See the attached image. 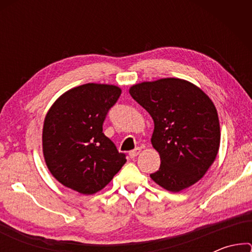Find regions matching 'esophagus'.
I'll return each instance as SVG.
<instances>
[{
  "label": "esophagus",
  "mask_w": 252,
  "mask_h": 252,
  "mask_svg": "<svg viewBox=\"0 0 252 252\" xmlns=\"http://www.w3.org/2000/svg\"><path fill=\"white\" fill-rule=\"evenodd\" d=\"M140 152H141V149L136 148V149H134V150H132V151L129 152V156H130L131 159H133V158H135L136 156H138Z\"/></svg>",
  "instance_id": "34e87169"
}]
</instances>
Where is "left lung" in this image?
Returning a JSON list of instances; mask_svg holds the SVG:
<instances>
[{
	"label": "left lung",
	"instance_id": "left-lung-1",
	"mask_svg": "<svg viewBox=\"0 0 252 252\" xmlns=\"http://www.w3.org/2000/svg\"><path fill=\"white\" fill-rule=\"evenodd\" d=\"M130 94L155 122L151 138L161 164L150 177L179 192L201 179L218 155L220 125L206 93L186 80L167 78L130 88Z\"/></svg>",
	"mask_w": 252,
	"mask_h": 252
}]
</instances>
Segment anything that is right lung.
<instances>
[{
	"label": "right lung",
	"instance_id": "add662e5",
	"mask_svg": "<svg viewBox=\"0 0 252 252\" xmlns=\"http://www.w3.org/2000/svg\"><path fill=\"white\" fill-rule=\"evenodd\" d=\"M120 94L116 85L87 83L66 91L46 113L42 133L44 160L64 187L93 194L126 162L102 127Z\"/></svg>",
	"mask_w": 252,
	"mask_h": 252
}]
</instances>
